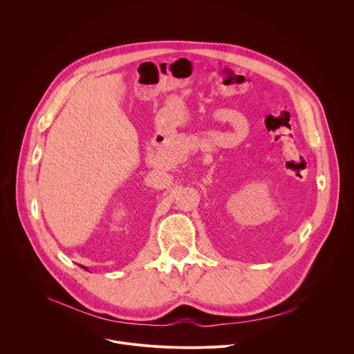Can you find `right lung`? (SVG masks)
Masks as SVG:
<instances>
[{
  "mask_svg": "<svg viewBox=\"0 0 354 354\" xmlns=\"http://www.w3.org/2000/svg\"><path fill=\"white\" fill-rule=\"evenodd\" d=\"M82 268H84V266H82ZM84 269H86V268H84Z\"/></svg>",
  "mask_w": 354,
  "mask_h": 354,
  "instance_id": "1",
  "label": "right lung"
}]
</instances>
